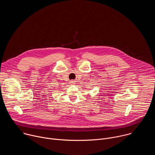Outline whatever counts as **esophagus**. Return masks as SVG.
I'll use <instances>...</instances> for the list:
<instances>
[{
	"label": "esophagus",
	"instance_id": "34e87169",
	"mask_svg": "<svg viewBox=\"0 0 155 155\" xmlns=\"http://www.w3.org/2000/svg\"><path fill=\"white\" fill-rule=\"evenodd\" d=\"M74 82H75V81H74V80H72V81H71V83H74Z\"/></svg>",
	"mask_w": 155,
	"mask_h": 155
}]
</instances>
